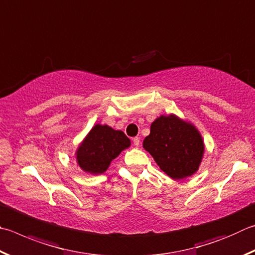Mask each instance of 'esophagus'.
I'll list each match as a JSON object with an SVG mask.
<instances>
[{"label":"esophagus","instance_id":"obj_1","mask_svg":"<svg viewBox=\"0 0 255 255\" xmlns=\"http://www.w3.org/2000/svg\"><path fill=\"white\" fill-rule=\"evenodd\" d=\"M132 142H133V145H135V147H138L139 146V143H140V139H139V137H135L132 139Z\"/></svg>","mask_w":255,"mask_h":255}]
</instances>
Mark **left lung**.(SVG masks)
<instances>
[{"label": "left lung", "instance_id": "1", "mask_svg": "<svg viewBox=\"0 0 255 255\" xmlns=\"http://www.w3.org/2000/svg\"><path fill=\"white\" fill-rule=\"evenodd\" d=\"M156 164L173 179L195 174L204 156L205 145L191 122L174 114L160 115L150 125V133L142 142Z\"/></svg>", "mask_w": 255, "mask_h": 255}]
</instances>
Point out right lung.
Returning a JSON list of instances; mask_svg holds the SVG:
<instances>
[{"label":"right lung","mask_w":255,"mask_h":255,"mask_svg":"<svg viewBox=\"0 0 255 255\" xmlns=\"http://www.w3.org/2000/svg\"><path fill=\"white\" fill-rule=\"evenodd\" d=\"M130 145V139L122 130L97 124L77 148V164L88 174H103L116 157Z\"/></svg>","instance_id":"right-lung-1"}]
</instances>
